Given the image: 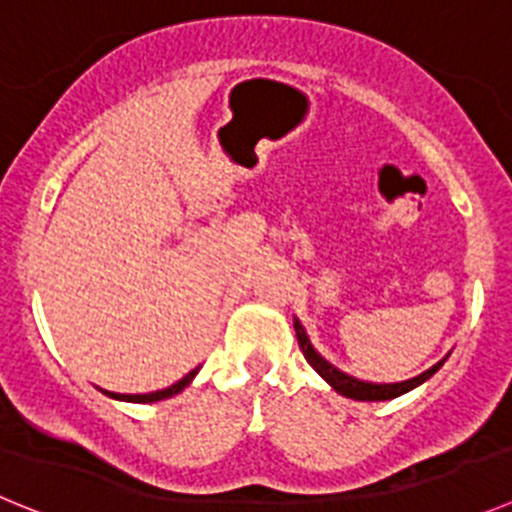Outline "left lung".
Instances as JSON below:
<instances>
[{"label":"left lung","mask_w":512,"mask_h":512,"mask_svg":"<svg viewBox=\"0 0 512 512\" xmlns=\"http://www.w3.org/2000/svg\"><path fill=\"white\" fill-rule=\"evenodd\" d=\"M293 329H296V336H298V347H301L303 357L308 359V365L313 367V370L319 372L321 377H324L326 382H329L331 388L336 390L339 395H344V398H352V400H390V398H398V395L408 393V390L418 388L421 382H426L428 377L434 375L436 370H439L441 365L446 362V357L441 359V362H436L431 370L421 372L418 377H413V380H405V382H390V385H377V382H365V380H357V377H349L347 372L336 370L331 362H326L324 357H321L316 349H313L311 339H308L306 329L301 326V321L293 319Z\"/></svg>","instance_id":"obj_1"}]
</instances>
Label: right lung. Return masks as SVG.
I'll return each instance as SVG.
<instances>
[{"instance_id":"obj_1","label":"right lung","mask_w":512,"mask_h":512,"mask_svg":"<svg viewBox=\"0 0 512 512\" xmlns=\"http://www.w3.org/2000/svg\"><path fill=\"white\" fill-rule=\"evenodd\" d=\"M196 375H199V367H196V370L188 372V375L183 377V380H178L176 385H170V388H165V390H155V393H142V395H119V393H109V390H104V393H107L109 398H114V400H127V403H158V400L173 398V395H176V393H181V390L186 388L188 382H191L193 377H196Z\"/></svg>"}]
</instances>
